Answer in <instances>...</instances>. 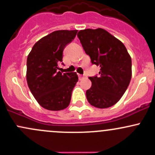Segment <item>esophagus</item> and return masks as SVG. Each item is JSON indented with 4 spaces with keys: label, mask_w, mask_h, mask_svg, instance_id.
<instances>
[{
    "label": "esophagus",
    "mask_w": 155,
    "mask_h": 155,
    "mask_svg": "<svg viewBox=\"0 0 155 155\" xmlns=\"http://www.w3.org/2000/svg\"><path fill=\"white\" fill-rule=\"evenodd\" d=\"M84 78H86L85 75H81V74L79 75V79H80V80H81L82 79H84Z\"/></svg>",
    "instance_id": "obj_1"
}]
</instances>
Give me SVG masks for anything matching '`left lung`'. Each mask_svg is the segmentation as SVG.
<instances>
[{
    "mask_svg": "<svg viewBox=\"0 0 155 155\" xmlns=\"http://www.w3.org/2000/svg\"><path fill=\"white\" fill-rule=\"evenodd\" d=\"M77 36L92 64L100 66L98 76L89 77L87 101L97 108L113 106L127 91L132 77V59L125 45L103 28L81 30Z\"/></svg>",
    "mask_w": 155,
    "mask_h": 155,
    "instance_id": "obj_1",
    "label": "left lung"
}]
</instances>
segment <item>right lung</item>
<instances>
[{
    "mask_svg": "<svg viewBox=\"0 0 155 155\" xmlns=\"http://www.w3.org/2000/svg\"><path fill=\"white\" fill-rule=\"evenodd\" d=\"M77 31H55L37 41L28 56V86L39 104L46 110H64L71 102L78 76L74 72L62 74L58 70L64 48L75 38Z\"/></svg>",
    "mask_w": 155,
    "mask_h": 155,
    "instance_id": "1",
    "label": "right lung"
}]
</instances>
